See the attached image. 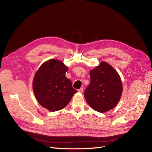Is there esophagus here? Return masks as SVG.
I'll use <instances>...</instances> for the list:
<instances>
[{"label":"esophagus","mask_w":152,"mask_h":152,"mask_svg":"<svg viewBox=\"0 0 152 152\" xmlns=\"http://www.w3.org/2000/svg\"><path fill=\"white\" fill-rule=\"evenodd\" d=\"M78 91L79 92V93H83V91H84V88L83 87H81V88H80L79 90H78Z\"/></svg>","instance_id":"1"}]
</instances>
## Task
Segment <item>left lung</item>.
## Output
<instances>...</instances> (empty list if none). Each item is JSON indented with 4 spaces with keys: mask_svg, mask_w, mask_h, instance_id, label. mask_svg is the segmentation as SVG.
<instances>
[{
    "mask_svg": "<svg viewBox=\"0 0 152 152\" xmlns=\"http://www.w3.org/2000/svg\"><path fill=\"white\" fill-rule=\"evenodd\" d=\"M91 82L84 92L87 103L93 110L104 113L113 108L122 94V83L118 72L105 61L89 72Z\"/></svg>",
    "mask_w": 152,
    "mask_h": 152,
    "instance_id": "1",
    "label": "left lung"
}]
</instances>
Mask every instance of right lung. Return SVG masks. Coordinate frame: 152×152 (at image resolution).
<instances>
[{
  "mask_svg": "<svg viewBox=\"0 0 152 152\" xmlns=\"http://www.w3.org/2000/svg\"><path fill=\"white\" fill-rule=\"evenodd\" d=\"M68 68L60 60L50 59L42 63L36 72L33 90L39 103L50 112L65 108L77 91L65 73Z\"/></svg>",
  "mask_w": 152,
  "mask_h": 152,
  "instance_id": "1",
  "label": "right lung"
}]
</instances>
